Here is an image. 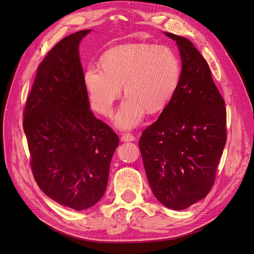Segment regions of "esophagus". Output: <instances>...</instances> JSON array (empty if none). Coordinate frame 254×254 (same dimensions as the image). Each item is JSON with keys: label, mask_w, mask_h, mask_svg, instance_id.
<instances>
[{"label": "esophagus", "mask_w": 254, "mask_h": 254, "mask_svg": "<svg viewBox=\"0 0 254 254\" xmlns=\"http://www.w3.org/2000/svg\"><path fill=\"white\" fill-rule=\"evenodd\" d=\"M120 140H122L123 142H129V141H134L135 140V136L130 134V132H125V134H123L122 138H120Z\"/></svg>", "instance_id": "obj_1"}]
</instances>
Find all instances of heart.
<instances>
[{"mask_svg": "<svg viewBox=\"0 0 254 254\" xmlns=\"http://www.w3.org/2000/svg\"><path fill=\"white\" fill-rule=\"evenodd\" d=\"M101 70L89 66L84 85L91 109L111 117L114 103L124 85L127 99L115 117L116 126L129 129L139 125L145 113L164 110L174 97L181 76V63L169 47L129 44L107 51Z\"/></svg>", "mask_w": 254, "mask_h": 254, "instance_id": "b5f03b06", "label": "heart"}]
</instances>
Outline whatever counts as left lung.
Here are the masks:
<instances>
[{
    "instance_id": "obj_1",
    "label": "left lung",
    "mask_w": 254,
    "mask_h": 254,
    "mask_svg": "<svg viewBox=\"0 0 254 254\" xmlns=\"http://www.w3.org/2000/svg\"><path fill=\"white\" fill-rule=\"evenodd\" d=\"M182 71L174 97L139 140L146 175L155 197L183 210L211 190L226 142L224 101L207 61L189 39L171 33Z\"/></svg>"
}]
</instances>
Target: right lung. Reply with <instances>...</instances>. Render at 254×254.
Masks as SVG:
<instances>
[{
    "instance_id": "add662e5",
    "label": "right lung",
    "mask_w": 254,
    "mask_h": 254,
    "mask_svg": "<svg viewBox=\"0 0 254 254\" xmlns=\"http://www.w3.org/2000/svg\"><path fill=\"white\" fill-rule=\"evenodd\" d=\"M90 30L62 39L39 64L23 109L34 178L46 195L76 211L105 193L115 131L89 110L79 42Z\"/></svg>"
}]
</instances>
